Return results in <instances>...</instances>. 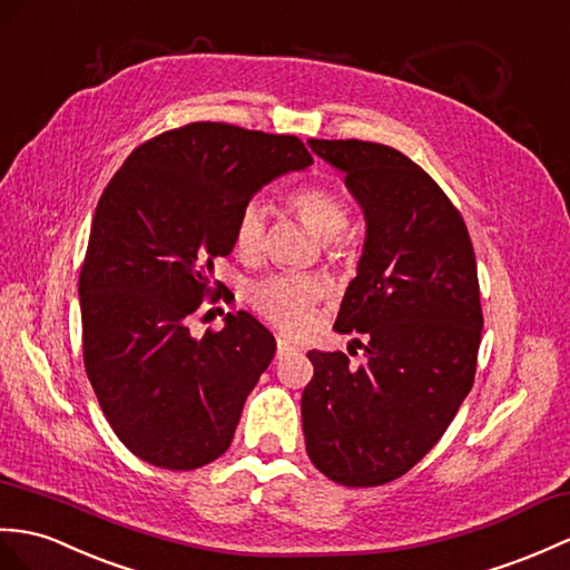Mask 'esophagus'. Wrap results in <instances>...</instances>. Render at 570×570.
Segmentation results:
<instances>
[{
  "mask_svg": "<svg viewBox=\"0 0 570 570\" xmlns=\"http://www.w3.org/2000/svg\"><path fill=\"white\" fill-rule=\"evenodd\" d=\"M291 352H296V345L286 337H276V356H286Z\"/></svg>",
  "mask_w": 570,
  "mask_h": 570,
  "instance_id": "34e87169",
  "label": "esophagus"
}]
</instances>
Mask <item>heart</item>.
<instances>
[{"mask_svg":"<svg viewBox=\"0 0 570 570\" xmlns=\"http://www.w3.org/2000/svg\"><path fill=\"white\" fill-rule=\"evenodd\" d=\"M291 208L298 218L325 240H335L345 233L350 214L342 198L325 187H306L291 194ZM267 235V206L262 198L249 202L237 210L233 223V243L243 257H255L264 247ZM325 294V282L315 274H274L247 288V298L255 311L282 330H298L308 321L317 301Z\"/></svg>","mask_w":570,"mask_h":570,"instance_id":"b5f03b06","label":"heart"}]
</instances>
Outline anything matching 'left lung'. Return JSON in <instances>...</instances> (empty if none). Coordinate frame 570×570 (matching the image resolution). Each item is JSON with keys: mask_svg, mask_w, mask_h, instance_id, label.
I'll return each mask as SVG.
<instances>
[{"mask_svg": "<svg viewBox=\"0 0 570 570\" xmlns=\"http://www.w3.org/2000/svg\"><path fill=\"white\" fill-rule=\"evenodd\" d=\"M308 145L364 210V253L335 330L368 342L360 368L342 352H308L306 452L340 485H383L440 442L473 386L483 330L473 245L440 184L403 153L354 138Z\"/></svg>", "mask_w": 570, "mask_h": 570, "instance_id": "1", "label": "left lung"}]
</instances>
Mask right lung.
<instances>
[{
  "label": "right lung",
  "mask_w": 570,
  "mask_h": 570,
  "mask_svg": "<svg viewBox=\"0 0 570 570\" xmlns=\"http://www.w3.org/2000/svg\"><path fill=\"white\" fill-rule=\"evenodd\" d=\"M308 165L296 136L198 121L142 142L104 189L79 272L85 368L138 459L191 471L230 446L274 335L245 311L202 340L187 323L220 298L214 259L235 247L237 210Z\"/></svg>",
  "instance_id": "add662e5"
}]
</instances>
